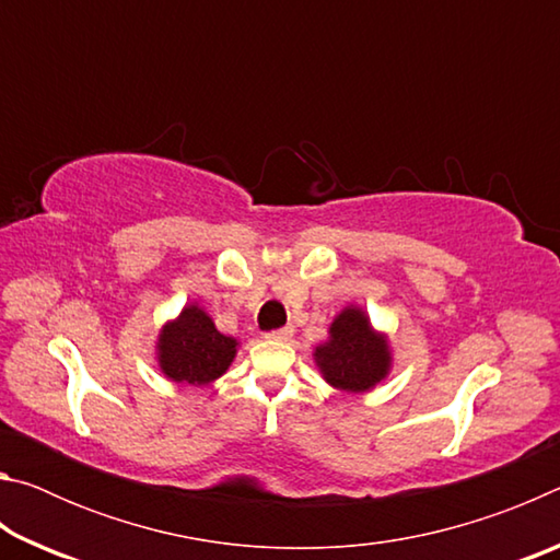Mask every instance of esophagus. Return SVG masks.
Wrapping results in <instances>:
<instances>
[{"label":"esophagus","instance_id":"34e87169","mask_svg":"<svg viewBox=\"0 0 560 560\" xmlns=\"http://www.w3.org/2000/svg\"><path fill=\"white\" fill-rule=\"evenodd\" d=\"M293 336V328L291 326H283V328H277V330H269L267 338L269 340H289Z\"/></svg>","mask_w":560,"mask_h":560}]
</instances>
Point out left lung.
Instances as JSON below:
<instances>
[{
	"label": "left lung",
	"instance_id": "obj_1",
	"mask_svg": "<svg viewBox=\"0 0 560 560\" xmlns=\"http://www.w3.org/2000/svg\"><path fill=\"white\" fill-rule=\"evenodd\" d=\"M326 383L346 393H365L390 371V350L360 308L348 306L330 324V340L316 348Z\"/></svg>",
	"mask_w": 560,
	"mask_h": 560
}]
</instances>
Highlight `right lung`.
Segmentation results:
<instances>
[{
    "mask_svg": "<svg viewBox=\"0 0 560 560\" xmlns=\"http://www.w3.org/2000/svg\"><path fill=\"white\" fill-rule=\"evenodd\" d=\"M236 340L222 336L200 306H185L158 340V360L170 381L207 385L226 373L234 360Z\"/></svg>",
    "mask_w": 560,
    "mask_h": 560,
    "instance_id": "obj_1",
    "label": "right lung"
}]
</instances>
